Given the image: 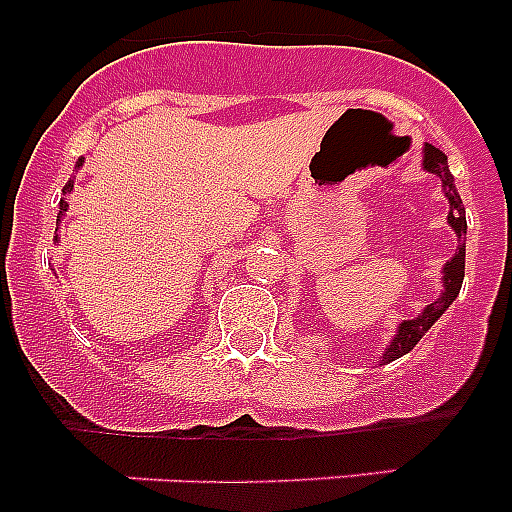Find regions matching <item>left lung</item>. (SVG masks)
Instances as JSON below:
<instances>
[{
    "label": "left lung",
    "mask_w": 512,
    "mask_h": 512,
    "mask_svg": "<svg viewBox=\"0 0 512 512\" xmlns=\"http://www.w3.org/2000/svg\"><path fill=\"white\" fill-rule=\"evenodd\" d=\"M423 169L428 174H436L443 184V194H446V200H449L451 210H449V225L454 228L456 238H459V246H456V253L451 256V261H446L443 266V292L438 295L436 302L425 307L420 312L418 318L413 320H402L397 325V333L392 338V343L384 348L382 361L379 364H390V361L400 359L405 356L408 351H413L415 343L428 333L433 323L441 318L446 307L456 300L459 295L461 282H464V253H467V243H464V235H467V212H464V205H461V197L456 192V184H454V176L449 171V161H446V153L441 148L431 146V143H425L423 148Z\"/></svg>",
    "instance_id": "left-lung-1"
}]
</instances>
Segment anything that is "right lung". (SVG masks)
I'll use <instances>...</instances> for the list:
<instances>
[{
	"mask_svg": "<svg viewBox=\"0 0 512 512\" xmlns=\"http://www.w3.org/2000/svg\"><path fill=\"white\" fill-rule=\"evenodd\" d=\"M79 166H81V158H79ZM71 189H74V182H69L66 184V187H63V197H61V205H58V217L63 215V212H66V207H69V202H66V194L71 192ZM56 241H58V235H56Z\"/></svg>",
	"mask_w": 512,
	"mask_h": 512,
	"instance_id": "right-lung-1",
	"label": "right lung"
}]
</instances>
